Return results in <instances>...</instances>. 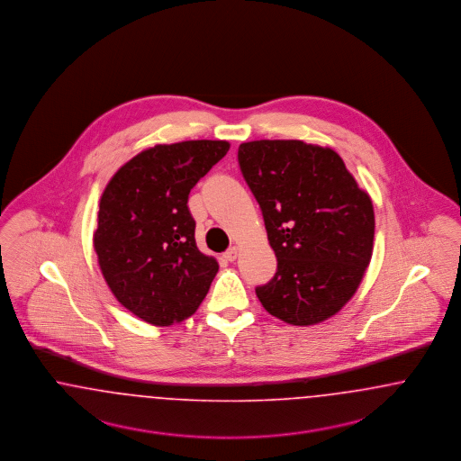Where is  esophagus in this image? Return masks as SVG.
<instances>
[{
	"instance_id": "esophagus-1",
	"label": "esophagus",
	"mask_w": 461,
	"mask_h": 461,
	"mask_svg": "<svg viewBox=\"0 0 461 461\" xmlns=\"http://www.w3.org/2000/svg\"><path fill=\"white\" fill-rule=\"evenodd\" d=\"M238 253H240V249H238V246H230L225 253H223V258L227 261H234L238 258Z\"/></svg>"
}]
</instances>
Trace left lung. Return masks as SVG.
<instances>
[{
    "label": "left lung",
    "instance_id": "8db88e82",
    "mask_svg": "<svg viewBox=\"0 0 461 461\" xmlns=\"http://www.w3.org/2000/svg\"><path fill=\"white\" fill-rule=\"evenodd\" d=\"M238 160L277 257L274 279L257 287L263 308L301 327L330 319L353 298L372 258L370 196L330 148L251 140L240 144Z\"/></svg>",
    "mask_w": 461,
    "mask_h": 461
}]
</instances>
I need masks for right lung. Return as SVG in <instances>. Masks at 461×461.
I'll return each mask as SVG.
<instances>
[{"instance_id": "add662e5", "label": "right lung", "mask_w": 461, "mask_h": 461, "mask_svg": "<svg viewBox=\"0 0 461 461\" xmlns=\"http://www.w3.org/2000/svg\"><path fill=\"white\" fill-rule=\"evenodd\" d=\"M229 148L210 140L157 144L106 184L93 244L110 291L140 321L165 327L189 319L215 279L219 263L198 249L187 200Z\"/></svg>"}]
</instances>
